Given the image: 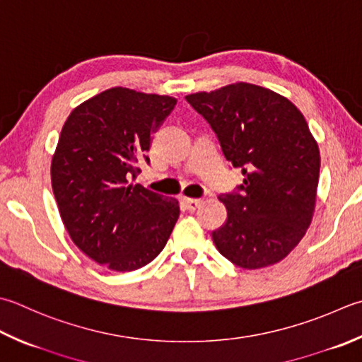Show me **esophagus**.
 I'll return each mask as SVG.
<instances>
[{
    "instance_id": "obj_1",
    "label": "esophagus",
    "mask_w": 362,
    "mask_h": 362,
    "mask_svg": "<svg viewBox=\"0 0 362 362\" xmlns=\"http://www.w3.org/2000/svg\"><path fill=\"white\" fill-rule=\"evenodd\" d=\"M183 204L187 205L188 210H196L202 204L201 199H193V197H183Z\"/></svg>"
}]
</instances>
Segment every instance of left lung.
<instances>
[{"instance_id": "obj_1", "label": "left lung", "mask_w": 362, "mask_h": 362, "mask_svg": "<svg viewBox=\"0 0 362 362\" xmlns=\"http://www.w3.org/2000/svg\"><path fill=\"white\" fill-rule=\"evenodd\" d=\"M185 98L245 177L238 193L218 197L228 219L211 233L216 250L246 270L278 264L300 243L315 210L320 151L306 119L284 95L251 83Z\"/></svg>"}]
</instances>
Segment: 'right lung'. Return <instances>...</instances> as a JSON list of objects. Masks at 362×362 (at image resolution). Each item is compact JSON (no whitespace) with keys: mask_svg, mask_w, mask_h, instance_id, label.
Listing matches in <instances>:
<instances>
[{"mask_svg":"<svg viewBox=\"0 0 362 362\" xmlns=\"http://www.w3.org/2000/svg\"><path fill=\"white\" fill-rule=\"evenodd\" d=\"M169 95L111 88L78 105L52 158V187L72 242L112 272H134L165 247L180 209L133 185L152 133L174 110Z\"/></svg>","mask_w":362,"mask_h":362,"instance_id":"right-lung-1","label":"right lung"}]
</instances>
